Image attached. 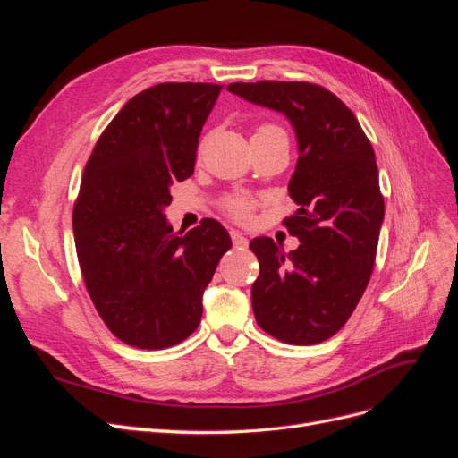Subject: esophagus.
I'll return each instance as SVG.
<instances>
[{
	"label": "esophagus",
	"instance_id": "1",
	"mask_svg": "<svg viewBox=\"0 0 458 458\" xmlns=\"http://www.w3.org/2000/svg\"><path fill=\"white\" fill-rule=\"evenodd\" d=\"M231 241H233L234 248H246L248 246V239L239 231H231Z\"/></svg>",
	"mask_w": 458,
	"mask_h": 458
}]
</instances>
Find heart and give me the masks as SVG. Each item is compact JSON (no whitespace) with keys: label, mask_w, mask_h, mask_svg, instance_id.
<instances>
[{"label":"heart","mask_w":458,"mask_h":458,"mask_svg":"<svg viewBox=\"0 0 458 458\" xmlns=\"http://www.w3.org/2000/svg\"><path fill=\"white\" fill-rule=\"evenodd\" d=\"M263 130H279L275 126H261L258 131ZM224 210L234 219V221H241V224H246V221L252 219V212H254V200H250L248 197L237 195V197H229L224 200Z\"/></svg>","instance_id":"obj_1"}]
</instances>
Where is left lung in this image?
<instances>
[{"mask_svg": "<svg viewBox=\"0 0 458 458\" xmlns=\"http://www.w3.org/2000/svg\"><path fill=\"white\" fill-rule=\"evenodd\" d=\"M231 93L283 113L296 131L298 162L283 224L300 241L284 254L269 237L250 242L258 325L273 338L311 345L345 325L370 281L384 221L377 157L352 110L310 81L229 84Z\"/></svg>", "mask_w": 458, "mask_h": 458, "instance_id": "obj_1", "label": "left lung"}]
</instances>
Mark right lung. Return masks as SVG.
Returning a JSON list of instances; mask_svg holds the SVG:
<instances>
[{
  "label": "right lung",
  "mask_w": 458,
  "mask_h": 458,
  "mask_svg": "<svg viewBox=\"0 0 458 458\" xmlns=\"http://www.w3.org/2000/svg\"><path fill=\"white\" fill-rule=\"evenodd\" d=\"M224 86H152L122 106L86 164L72 212L76 254L97 313L140 350L183 342L202 317V294L231 237L206 217L174 233L170 187L195 172L208 114Z\"/></svg>",
  "instance_id": "1"
}]
</instances>
